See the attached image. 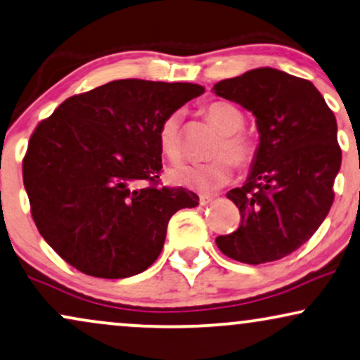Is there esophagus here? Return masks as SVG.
Instances as JSON below:
<instances>
[{
    "instance_id": "1",
    "label": "esophagus",
    "mask_w": 360,
    "mask_h": 360,
    "mask_svg": "<svg viewBox=\"0 0 360 360\" xmlns=\"http://www.w3.org/2000/svg\"><path fill=\"white\" fill-rule=\"evenodd\" d=\"M211 201H212L211 195H199V204H201V206H206V204H209Z\"/></svg>"
}]
</instances>
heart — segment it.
Returning <instances> with one entry per match:
<instances>
[{"label": "heart", "mask_w": 360, "mask_h": 360, "mask_svg": "<svg viewBox=\"0 0 360 360\" xmlns=\"http://www.w3.org/2000/svg\"><path fill=\"white\" fill-rule=\"evenodd\" d=\"M207 120L221 131V138L216 141L211 154L216 156L207 162H188L174 166L169 171L171 184L179 188L211 193L222 188L233 179L234 163L245 167L256 158L257 146L249 134L243 133L244 115L233 103L216 101L206 108ZM183 115L181 111L171 112L159 127V146L169 161H179L184 154Z\"/></svg>", "instance_id": "obj_1"}]
</instances>
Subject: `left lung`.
Wrapping results in <instances>:
<instances>
[{"label":"left lung","mask_w":360,"mask_h":360,"mask_svg":"<svg viewBox=\"0 0 360 360\" xmlns=\"http://www.w3.org/2000/svg\"><path fill=\"white\" fill-rule=\"evenodd\" d=\"M212 91L251 111L259 131L248 179L227 193L240 226L216 238L217 248L254 266L289 256L312 238L334 202L342 161L334 112L311 81L274 68L219 81Z\"/></svg>","instance_id":"obj_1"}]
</instances>
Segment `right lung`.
I'll return each instance as SVG.
<instances>
[{
    "label": "right lung",
    "mask_w": 360,
    "mask_h": 360,
    "mask_svg": "<svg viewBox=\"0 0 360 360\" xmlns=\"http://www.w3.org/2000/svg\"><path fill=\"white\" fill-rule=\"evenodd\" d=\"M202 93L191 83L117 79L68 98L36 126L22 183L39 234L68 264L122 279L156 261L172 214L199 204L184 188H156L159 127Z\"/></svg>",
    "instance_id": "obj_1"
}]
</instances>
